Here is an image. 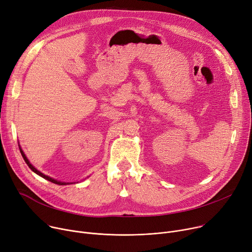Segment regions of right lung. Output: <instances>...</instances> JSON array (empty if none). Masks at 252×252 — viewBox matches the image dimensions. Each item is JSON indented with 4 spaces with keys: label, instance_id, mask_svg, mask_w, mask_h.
<instances>
[{
    "label": "right lung",
    "instance_id": "obj_1",
    "mask_svg": "<svg viewBox=\"0 0 252 252\" xmlns=\"http://www.w3.org/2000/svg\"><path fill=\"white\" fill-rule=\"evenodd\" d=\"M18 145H19V143H18ZM19 149H20V153H21V155H22V157H23V159H24V161L26 162V164L28 165V167L29 168L34 172V173H36L37 175H39V176H41L42 178H44V179H46V180H48V181H50V182H53V183H56V184H59V186H66V184H73V183H78V182H64V181H60V180H57V179H55V178H53V177H50V176H48V175H45V174H43L42 172H40L39 170H37L34 166H33L31 163H30V161L28 160V158L26 157V155L24 154V152H23V150H22V148L20 147V145H19Z\"/></svg>",
    "mask_w": 252,
    "mask_h": 252
}]
</instances>
